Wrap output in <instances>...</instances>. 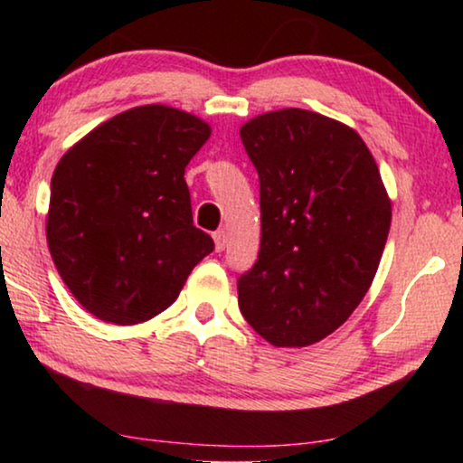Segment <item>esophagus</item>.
<instances>
[{"label": "esophagus", "mask_w": 463, "mask_h": 463, "mask_svg": "<svg viewBox=\"0 0 463 463\" xmlns=\"http://www.w3.org/2000/svg\"><path fill=\"white\" fill-rule=\"evenodd\" d=\"M213 238H214V249H217V252L225 250V246H227V232L225 230L214 232Z\"/></svg>", "instance_id": "esophagus-1"}]
</instances>
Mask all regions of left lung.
<instances>
[{
  "label": "left lung",
  "instance_id": "obj_1",
  "mask_svg": "<svg viewBox=\"0 0 463 463\" xmlns=\"http://www.w3.org/2000/svg\"><path fill=\"white\" fill-rule=\"evenodd\" d=\"M240 138L261 204L240 312L271 345H312L350 318L375 278L392 221L382 175L356 132L307 109L252 118Z\"/></svg>",
  "mask_w": 463,
  "mask_h": 463
}]
</instances>
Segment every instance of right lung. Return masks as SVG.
<instances>
[{
	"label": "right lung",
	"instance_id": "add662e5",
	"mask_svg": "<svg viewBox=\"0 0 463 463\" xmlns=\"http://www.w3.org/2000/svg\"><path fill=\"white\" fill-rule=\"evenodd\" d=\"M208 137L192 113L143 105L107 119L61 157L48 249L62 282L97 318H154L213 252V238L194 225L183 179Z\"/></svg>",
	"mask_w": 463,
	"mask_h": 463
}]
</instances>
